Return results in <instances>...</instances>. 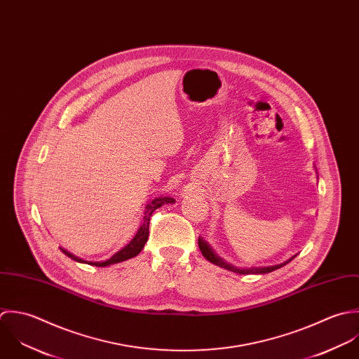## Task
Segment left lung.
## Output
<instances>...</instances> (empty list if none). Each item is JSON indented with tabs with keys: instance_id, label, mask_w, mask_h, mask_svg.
Wrapping results in <instances>:
<instances>
[{
	"instance_id": "8db88e82",
	"label": "left lung",
	"mask_w": 359,
	"mask_h": 359,
	"mask_svg": "<svg viewBox=\"0 0 359 359\" xmlns=\"http://www.w3.org/2000/svg\"><path fill=\"white\" fill-rule=\"evenodd\" d=\"M198 247H200V250H201V252H203V255H204V258L205 259H208L211 264H214V265H217V266H220V268H223V269H227V271H230V272H234V273H238V275H265V273H269V272H273V271H276V269H279V268H282V266H285L287 265L290 261H292L294 258H295V255H292L290 259H287L285 261L283 264H279V265H275V266H261V268H236L234 265H230L229 262H226V261H223L220 257H217L215 254V251L211 248V245L205 241V240H203L201 237H198Z\"/></svg>"
}]
</instances>
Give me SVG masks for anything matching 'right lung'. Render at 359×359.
Masks as SVG:
<instances>
[{
	"label": "right lung",
	"mask_w": 359,
	"mask_h": 359,
	"mask_svg": "<svg viewBox=\"0 0 359 359\" xmlns=\"http://www.w3.org/2000/svg\"><path fill=\"white\" fill-rule=\"evenodd\" d=\"M175 200L170 198V197H156L154 200H151L145 208H144V216L143 220H142V224L136 233V236L130 240V243L128 245H125L122 250H119L116 254H114L107 261H102V262H93V261H84L76 255L71 254L69 251L64 250L60 247V250L69 258H72L73 261L76 262H80V264H88V265H93V266H98V268H104V266H109V265H114V264H119V262H123V261H128L136 255L140 254V251L144 248V244L147 243V238H148V234H149V217L152 215V212L156 210V208H161L162 205L165 204H173Z\"/></svg>",
	"instance_id": "1"
}]
</instances>
